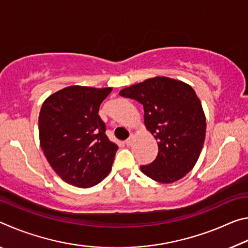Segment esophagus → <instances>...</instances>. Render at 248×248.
<instances>
[{
  "mask_svg": "<svg viewBox=\"0 0 248 248\" xmlns=\"http://www.w3.org/2000/svg\"><path fill=\"white\" fill-rule=\"evenodd\" d=\"M132 142H133V137H130L129 139H127V140L124 141V143L129 146V145H131V144H132Z\"/></svg>",
  "mask_w": 248,
  "mask_h": 248,
  "instance_id": "1",
  "label": "esophagus"
}]
</instances>
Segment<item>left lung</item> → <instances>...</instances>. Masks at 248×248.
I'll return each instance as SVG.
<instances>
[{
    "mask_svg": "<svg viewBox=\"0 0 248 248\" xmlns=\"http://www.w3.org/2000/svg\"><path fill=\"white\" fill-rule=\"evenodd\" d=\"M119 95L143 105L144 124L157 141V156L140 166L142 173L163 184L189 173L202 150L207 128L194 89L178 79L155 77L125 87Z\"/></svg>",
    "mask_w": 248,
    "mask_h": 248,
    "instance_id": "8db88e82",
    "label": "left lung"
}]
</instances>
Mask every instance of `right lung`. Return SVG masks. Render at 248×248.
<instances>
[{"mask_svg":"<svg viewBox=\"0 0 248 248\" xmlns=\"http://www.w3.org/2000/svg\"><path fill=\"white\" fill-rule=\"evenodd\" d=\"M111 91L73 85L50 95L41 106L40 146L65 183L90 188L110 171L118 146L105 134L98 110Z\"/></svg>","mask_w":248,"mask_h":248,"instance_id":"1","label":"right lung"}]
</instances>
